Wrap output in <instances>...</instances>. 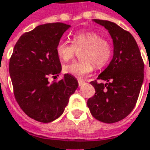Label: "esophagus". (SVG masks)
Here are the masks:
<instances>
[{
    "mask_svg": "<svg viewBox=\"0 0 150 150\" xmlns=\"http://www.w3.org/2000/svg\"><path fill=\"white\" fill-rule=\"evenodd\" d=\"M85 83V81H83V80H78V84H79V86L81 87V85H83Z\"/></svg>",
    "mask_w": 150,
    "mask_h": 150,
    "instance_id": "obj_1",
    "label": "esophagus"
}]
</instances>
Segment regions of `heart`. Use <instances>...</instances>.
<instances>
[{"instance_id": "b5f03b06", "label": "heart", "mask_w": 150, "mask_h": 150, "mask_svg": "<svg viewBox=\"0 0 150 150\" xmlns=\"http://www.w3.org/2000/svg\"><path fill=\"white\" fill-rule=\"evenodd\" d=\"M81 60L73 62L62 67L65 74L81 78L88 75L94 69L102 68L110 61L112 54V46L109 40L92 31L79 32L73 35L72 45L66 41H60L56 47L58 58L62 62L69 61L75 50H80Z\"/></svg>"}]
</instances>
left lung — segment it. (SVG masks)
Instances as JSON below:
<instances>
[{
  "mask_svg": "<svg viewBox=\"0 0 150 150\" xmlns=\"http://www.w3.org/2000/svg\"><path fill=\"white\" fill-rule=\"evenodd\" d=\"M104 26L113 42V57L98 76L106 83L91 81L95 94L88 106L94 118L106 124L118 122L136 105L143 81L144 64L138 45L129 32L108 21L93 20Z\"/></svg>",
  "mask_w": 150,
  "mask_h": 150,
  "instance_id": "left-lung-1",
  "label": "left lung"
}]
</instances>
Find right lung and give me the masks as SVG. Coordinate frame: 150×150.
<instances>
[{"instance_id":"1","label":"right lung","mask_w":150,"mask_h":150,"mask_svg":"<svg viewBox=\"0 0 150 150\" xmlns=\"http://www.w3.org/2000/svg\"><path fill=\"white\" fill-rule=\"evenodd\" d=\"M70 27L63 23H48L25 33L17 41L9 62L13 93L23 112L42 123H50L62 114L69 97L78 88L73 75L50 83L49 76L62 70L56 47Z\"/></svg>"}]
</instances>
